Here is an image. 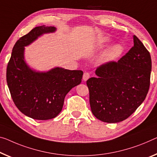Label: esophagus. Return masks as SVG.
I'll return each mask as SVG.
<instances>
[{"instance_id": "obj_1", "label": "esophagus", "mask_w": 157, "mask_h": 157, "mask_svg": "<svg viewBox=\"0 0 157 157\" xmlns=\"http://www.w3.org/2000/svg\"><path fill=\"white\" fill-rule=\"evenodd\" d=\"M89 78H90V74L88 73V72H85V73L83 74V81H86Z\"/></svg>"}]
</instances>
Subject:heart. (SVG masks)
I'll return each mask as SVG.
<instances>
[{"mask_svg":"<svg viewBox=\"0 0 157 157\" xmlns=\"http://www.w3.org/2000/svg\"><path fill=\"white\" fill-rule=\"evenodd\" d=\"M111 42V39L108 37H104L100 40V43L102 44H107ZM124 51V48L121 44L117 43L114 44L108 48L106 52L104 53L102 57V61L103 62H112L118 58Z\"/></svg>","mask_w":157,"mask_h":157,"instance_id":"heart-1","label":"heart"}]
</instances>
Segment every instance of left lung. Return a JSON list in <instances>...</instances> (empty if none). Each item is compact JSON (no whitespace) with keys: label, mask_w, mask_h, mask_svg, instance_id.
<instances>
[{"label":"left lung","mask_w":157,"mask_h":157,"mask_svg":"<svg viewBox=\"0 0 157 157\" xmlns=\"http://www.w3.org/2000/svg\"><path fill=\"white\" fill-rule=\"evenodd\" d=\"M134 45L118 62L98 67L87 81L93 115L106 123L128 118L143 102L150 84L151 59L136 36Z\"/></svg>","instance_id":"obj_1"}]
</instances>
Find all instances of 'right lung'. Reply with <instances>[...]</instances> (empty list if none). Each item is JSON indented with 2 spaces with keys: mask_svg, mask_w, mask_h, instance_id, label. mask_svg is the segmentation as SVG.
<instances>
[{
  "mask_svg": "<svg viewBox=\"0 0 157 157\" xmlns=\"http://www.w3.org/2000/svg\"><path fill=\"white\" fill-rule=\"evenodd\" d=\"M55 26H36L14 44L6 72L7 83L13 100L27 117L36 120L53 119L62 109L64 98L81 83L83 72L55 67L48 71L31 69L25 59V46L45 33H53Z\"/></svg>",
  "mask_w": 157,
  "mask_h": 157,
  "instance_id": "obj_1",
  "label": "right lung"
}]
</instances>
